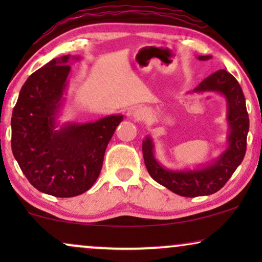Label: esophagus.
Returning <instances> with one entry per match:
<instances>
[{
	"mask_svg": "<svg viewBox=\"0 0 262 262\" xmlns=\"http://www.w3.org/2000/svg\"><path fill=\"white\" fill-rule=\"evenodd\" d=\"M132 117H134L136 120H143L146 117V111L143 108H137L132 111Z\"/></svg>",
	"mask_w": 262,
	"mask_h": 262,
	"instance_id": "esophagus-1",
	"label": "esophagus"
}]
</instances>
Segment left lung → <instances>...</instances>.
Returning <instances> with one entry per match:
<instances>
[{"label":"left lung","instance_id":"left-lung-1","mask_svg":"<svg viewBox=\"0 0 262 262\" xmlns=\"http://www.w3.org/2000/svg\"><path fill=\"white\" fill-rule=\"evenodd\" d=\"M210 58L211 56L198 57L199 60ZM193 92H218L227 99V119L230 128L227 150L213 163L202 169L179 171L166 169L157 162L151 138L145 137L142 144L144 163L150 177L171 192L189 198L213 194L227 184L245 157L249 131V118L242 88L227 70L222 69L210 75Z\"/></svg>","mask_w":262,"mask_h":262}]
</instances>
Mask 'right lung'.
I'll use <instances>...</instances> for the list:
<instances>
[{
    "mask_svg": "<svg viewBox=\"0 0 262 262\" xmlns=\"http://www.w3.org/2000/svg\"><path fill=\"white\" fill-rule=\"evenodd\" d=\"M70 56L50 60L34 71L21 88L12 114L13 155L38 191L70 198L94 185L107 144L123 116L94 123L66 124L56 130Z\"/></svg>",
    "mask_w": 262,
    "mask_h": 262,
    "instance_id": "right-lung-1",
    "label": "right lung"
}]
</instances>
